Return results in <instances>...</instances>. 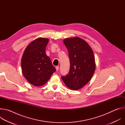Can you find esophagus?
Returning <instances> with one entry per match:
<instances>
[{"label": "esophagus", "mask_w": 125, "mask_h": 125, "mask_svg": "<svg viewBox=\"0 0 125 125\" xmlns=\"http://www.w3.org/2000/svg\"><path fill=\"white\" fill-rule=\"evenodd\" d=\"M59 66H56V71H58V70H59Z\"/></svg>", "instance_id": "esophagus-1"}]
</instances>
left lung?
I'll use <instances>...</instances> for the list:
<instances>
[{
	"label": "left lung",
	"instance_id": "obj_1",
	"mask_svg": "<svg viewBox=\"0 0 125 125\" xmlns=\"http://www.w3.org/2000/svg\"><path fill=\"white\" fill-rule=\"evenodd\" d=\"M63 42L69 52L70 68L69 74L61 78L70 90H78L87 83L94 74V53L88 43L80 38H67Z\"/></svg>",
	"mask_w": 125,
	"mask_h": 125
}]
</instances>
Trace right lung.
Instances as JSON below:
<instances>
[{"label":"right lung","instance_id":"1","mask_svg":"<svg viewBox=\"0 0 125 125\" xmlns=\"http://www.w3.org/2000/svg\"><path fill=\"white\" fill-rule=\"evenodd\" d=\"M49 42L39 38L32 41L26 48L21 59L23 74L29 83L40 86L47 83L56 69L45 53Z\"/></svg>","mask_w":125,"mask_h":125}]
</instances>
